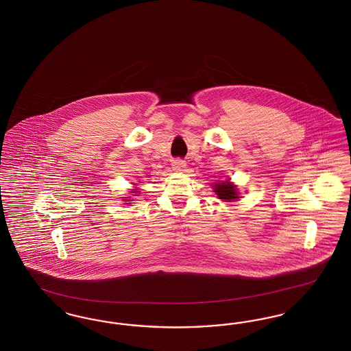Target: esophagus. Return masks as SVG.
<instances>
[{
  "instance_id": "obj_1",
  "label": "esophagus",
  "mask_w": 351,
  "mask_h": 351,
  "mask_svg": "<svg viewBox=\"0 0 351 351\" xmlns=\"http://www.w3.org/2000/svg\"><path fill=\"white\" fill-rule=\"evenodd\" d=\"M184 167H185V162L182 159L172 160V169H176V171H182Z\"/></svg>"
}]
</instances>
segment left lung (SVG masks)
<instances>
[{"label": "left lung", "mask_w": 351, "mask_h": 351, "mask_svg": "<svg viewBox=\"0 0 351 351\" xmlns=\"http://www.w3.org/2000/svg\"><path fill=\"white\" fill-rule=\"evenodd\" d=\"M214 192L218 195V198L225 199V201H231V199L238 198V192H237L235 185H231L228 182H215Z\"/></svg>", "instance_id": "1"}]
</instances>
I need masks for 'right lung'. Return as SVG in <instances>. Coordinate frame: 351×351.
I'll use <instances>...</instances> for the list:
<instances>
[{
  "instance_id": "1",
  "label": "right lung",
  "mask_w": 351,
  "mask_h": 351,
  "mask_svg": "<svg viewBox=\"0 0 351 351\" xmlns=\"http://www.w3.org/2000/svg\"><path fill=\"white\" fill-rule=\"evenodd\" d=\"M136 192H137V191H136ZM136 192H134V193H136Z\"/></svg>"
}]
</instances>
